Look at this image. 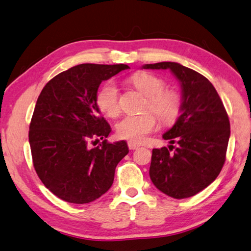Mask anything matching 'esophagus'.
<instances>
[{"label": "esophagus", "instance_id": "esophagus-1", "mask_svg": "<svg viewBox=\"0 0 251 251\" xmlns=\"http://www.w3.org/2000/svg\"><path fill=\"white\" fill-rule=\"evenodd\" d=\"M127 147H129V149H131V150H134V149H137L138 147H140V145L130 141V142H127Z\"/></svg>", "mask_w": 251, "mask_h": 251}]
</instances>
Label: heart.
I'll use <instances>...</instances> for the list:
<instances>
[{
	"instance_id": "heart-1",
	"label": "heart",
	"mask_w": 251,
	"mask_h": 251,
	"mask_svg": "<svg viewBox=\"0 0 251 251\" xmlns=\"http://www.w3.org/2000/svg\"><path fill=\"white\" fill-rule=\"evenodd\" d=\"M132 85L145 97V109L151 110L163 125H172L181 111V99L174 91L165 90V82L149 73H137L131 78ZM97 104L100 110L109 117L118 116L121 109L120 93L114 82H107L99 91ZM157 118L152 113L127 115L116 126L117 134L121 138L142 142L157 129Z\"/></svg>"
}]
</instances>
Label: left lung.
I'll return each instance as SVG.
<instances>
[{
  "instance_id": "obj_1",
  "label": "left lung",
  "mask_w": 251,
  "mask_h": 251,
  "mask_svg": "<svg viewBox=\"0 0 251 251\" xmlns=\"http://www.w3.org/2000/svg\"><path fill=\"white\" fill-rule=\"evenodd\" d=\"M143 69H169L182 93L181 114L163 134L171 145L152 149L150 179L174 199L196 196L216 179L225 164L230 121L224 103L206 77L179 63L145 64Z\"/></svg>"
}]
</instances>
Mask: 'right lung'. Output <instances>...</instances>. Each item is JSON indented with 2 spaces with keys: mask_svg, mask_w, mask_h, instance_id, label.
I'll use <instances>...</instances> for the list:
<instances>
[{
  "mask_svg": "<svg viewBox=\"0 0 251 251\" xmlns=\"http://www.w3.org/2000/svg\"><path fill=\"white\" fill-rule=\"evenodd\" d=\"M127 69L76 65L50 79L37 99L29 131L33 165L45 187L65 202L86 204L103 196L129 152L125 141L105 140L111 129L97 104L101 82ZM99 138L103 142L91 149L88 144Z\"/></svg>",
  "mask_w": 251,
  "mask_h": 251,
  "instance_id": "1",
  "label": "right lung"
}]
</instances>
